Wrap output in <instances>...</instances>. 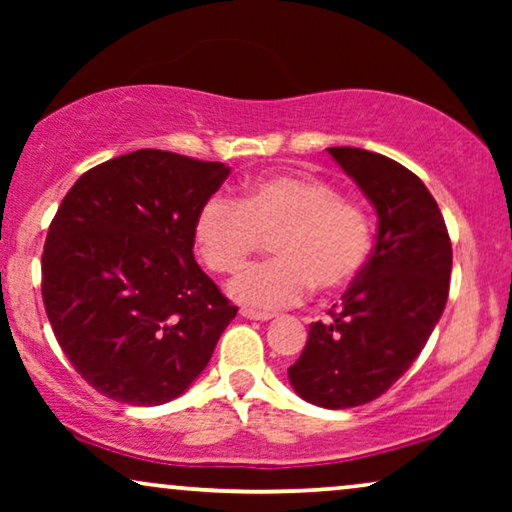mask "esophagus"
<instances>
[{
	"mask_svg": "<svg viewBox=\"0 0 512 512\" xmlns=\"http://www.w3.org/2000/svg\"><path fill=\"white\" fill-rule=\"evenodd\" d=\"M240 314L244 319H251V321H268V319H272L270 314H263V312H254V310H247V307H242L240 310Z\"/></svg>",
	"mask_w": 512,
	"mask_h": 512,
	"instance_id": "esophagus-1",
	"label": "esophagus"
}]
</instances>
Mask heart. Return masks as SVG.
I'll return each mask as SVG.
<instances>
[{
  "instance_id": "1",
  "label": "heart",
  "mask_w": 512,
  "mask_h": 512,
  "mask_svg": "<svg viewBox=\"0 0 512 512\" xmlns=\"http://www.w3.org/2000/svg\"><path fill=\"white\" fill-rule=\"evenodd\" d=\"M193 233L202 261L223 275L242 270L265 237H275L277 258L228 286L237 303L258 312L300 303L312 284L324 293L345 289L366 268L373 247L368 214L307 174L258 179L242 202L212 195L198 209Z\"/></svg>"
}]
</instances>
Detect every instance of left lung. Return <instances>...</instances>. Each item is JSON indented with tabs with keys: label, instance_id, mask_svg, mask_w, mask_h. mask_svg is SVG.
<instances>
[{
	"label": "left lung",
	"instance_id": "1",
	"mask_svg": "<svg viewBox=\"0 0 512 512\" xmlns=\"http://www.w3.org/2000/svg\"><path fill=\"white\" fill-rule=\"evenodd\" d=\"M328 153L375 207L377 240L331 321L310 326L289 382L307 403L345 410L382 396L424 349L447 303L452 244L436 200L408 167L352 146Z\"/></svg>",
	"mask_w": 512,
	"mask_h": 512
}]
</instances>
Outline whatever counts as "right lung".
I'll return each instance as SVG.
<instances>
[{
  "instance_id": "right-lung-1",
  "label": "right lung",
  "mask_w": 512,
  "mask_h": 512,
  "mask_svg": "<svg viewBox=\"0 0 512 512\" xmlns=\"http://www.w3.org/2000/svg\"><path fill=\"white\" fill-rule=\"evenodd\" d=\"M223 163L139 149L81 174L41 256L62 352L100 394L160 405L191 387L237 307L195 263V216Z\"/></svg>"
}]
</instances>
